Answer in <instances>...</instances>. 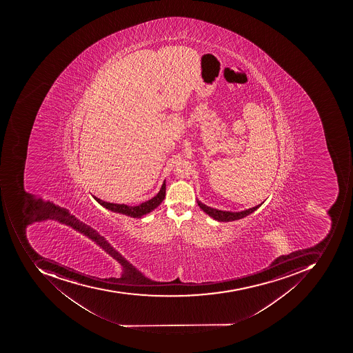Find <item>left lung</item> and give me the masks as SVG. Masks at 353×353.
I'll return each instance as SVG.
<instances>
[{
  "mask_svg": "<svg viewBox=\"0 0 353 353\" xmlns=\"http://www.w3.org/2000/svg\"><path fill=\"white\" fill-rule=\"evenodd\" d=\"M197 203H199V208L203 210V212L207 213L209 216L214 219L215 221H238V219H243V217L247 216V215L252 214V212H254L258 208H260L262 205V203L260 205H256V207L250 208V209L244 210V211H241V212H231V211H221V210L214 209V208L208 207L205 203H201V201H197Z\"/></svg>",
  "mask_w": 353,
  "mask_h": 353,
  "instance_id": "obj_1",
  "label": "left lung"
}]
</instances>
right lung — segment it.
Returning a JSON list of instances; mask_svg holds the SVG:
<instances>
[{"mask_svg": "<svg viewBox=\"0 0 353 353\" xmlns=\"http://www.w3.org/2000/svg\"><path fill=\"white\" fill-rule=\"evenodd\" d=\"M164 197H165V180H164L163 185L157 195L150 201H144V203H140L139 205H134V207L124 205V203L120 205V203H107V201L97 199V196H93V199L106 209L110 210L112 212L122 213V214L134 217V219H140L143 215L152 212V210L156 209L163 201Z\"/></svg>", "mask_w": 353, "mask_h": 353, "instance_id": "add662e5", "label": "right lung"}]
</instances>
